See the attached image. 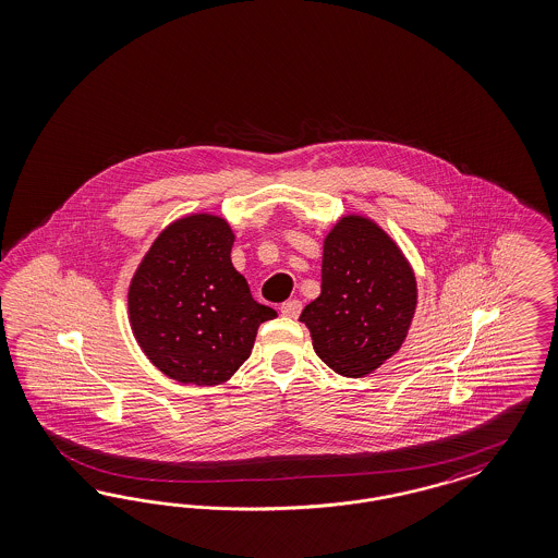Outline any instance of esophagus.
<instances>
[{
    "label": "esophagus",
    "instance_id": "1",
    "mask_svg": "<svg viewBox=\"0 0 558 558\" xmlns=\"http://www.w3.org/2000/svg\"><path fill=\"white\" fill-rule=\"evenodd\" d=\"M302 313V302L300 300H290L281 306V315L290 316V318H298Z\"/></svg>",
    "mask_w": 558,
    "mask_h": 558
}]
</instances>
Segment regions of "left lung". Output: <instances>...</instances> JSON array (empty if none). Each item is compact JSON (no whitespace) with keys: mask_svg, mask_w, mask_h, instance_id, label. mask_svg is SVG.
<instances>
[{"mask_svg":"<svg viewBox=\"0 0 558 558\" xmlns=\"http://www.w3.org/2000/svg\"><path fill=\"white\" fill-rule=\"evenodd\" d=\"M416 308L411 265L368 218H341L325 238L320 295L300 315L318 359L343 377H363L407 340Z\"/></svg>","mask_w":558,"mask_h":558,"instance_id":"8db88e82","label":"left lung"}]
</instances>
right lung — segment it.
<instances>
[{
  "mask_svg": "<svg viewBox=\"0 0 558 558\" xmlns=\"http://www.w3.org/2000/svg\"><path fill=\"white\" fill-rule=\"evenodd\" d=\"M235 235L225 218L174 220L151 243L129 288V318L147 359L179 384L217 386L252 352L258 304L233 263Z\"/></svg>",
  "mask_w": 558,
  "mask_h": 558,
  "instance_id": "right-lung-1",
  "label": "right lung"
}]
</instances>
